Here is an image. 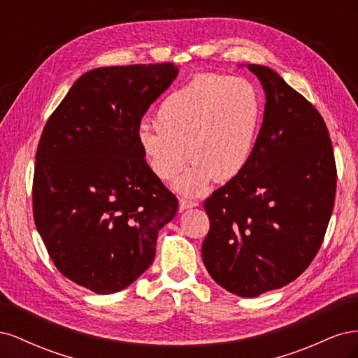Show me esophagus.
Instances as JSON below:
<instances>
[{
  "label": "esophagus",
  "mask_w": 358,
  "mask_h": 358,
  "mask_svg": "<svg viewBox=\"0 0 358 358\" xmlns=\"http://www.w3.org/2000/svg\"><path fill=\"white\" fill-rule=\"evenodd\" d=\"M196 206H197L196 201H189V200L182 199L179 201V210H187V209H191V208H196Z\"/></svg>",
  "instance_id": "34e87169"
}]
</instances>
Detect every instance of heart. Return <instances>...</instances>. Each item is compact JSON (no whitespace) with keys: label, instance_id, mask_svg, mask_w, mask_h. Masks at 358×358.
Masks as SVG:
<instances>
[{"label":"heart","instance_id":"b5f03b06","mask_svg":"<svg viewBox=\"0 0 358 358\" xmlns=\"http://www.w3.org/2000/svg\"><path fill=\"white\" fill-rule=\"evenodd\" d=\"M263 119L257 86L243 78L206 74L192 79L161 101L155 129L142 128L137 145L149 170L162 182H173L182 196L197 197L213 179L229 182L251 162Z\"/></svg>","mask_w":358,"mask_h":358}]
</instances>
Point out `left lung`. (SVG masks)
Wrapping results in <instances>:
<instances>
[{
  "label": "left lung",
  "mask_w": 358,
  "mask_h": 358,
  "mask_svg": "<svg viewBox=\"0 0 358 358\" xmlns=\"http://www.w3.org/2000/svg\"><path fill=\"white\" fill-rule=\"evenodd\" d=\"M266 106L251 162L204 201V267L216 284L258 297L299 278L317 255L333 212L336 164L322 116L266 66L248 64Z\"/></svg>",
  "instance_id": "8db88e82"
}]
</instances>
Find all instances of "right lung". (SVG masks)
<instances>
[{
	"label": "right lung",
	"instance_id": "1",
	"mask_svg": "<svg viewBox=\"0 0 358 358\" xmlns=\"http://www.w3.org/2000/svg\"><path fill=\"white\" fill-rule=\"evenodd\" d=\"M178 74L171 62L94 69L43 129L32 185L37 231L59 272L96 294L146 272L158 231L178 212L137 145L143 115Z\"/></svg>",
	"mask_w": 358,
	"mask_h": 358
}]
</instances>
